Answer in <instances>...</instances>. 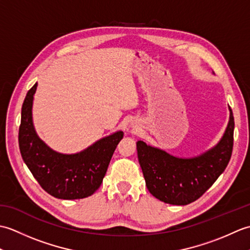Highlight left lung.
<instances>
[{"instance_id":"8db88e82","label":"left lung","mask_w":250,"mask_h":250,"mask_svg":"<svg viewBox=\"0 0 250 250\" xmlns=\"http://www.w3.org/2000/svg\"><path fill=\"white\" fill-rule=\"evenodd\" d=\"M234 117L230 120L219 144L203 155L180 159L166 151L136 143L137 156L149 192L167 204L187 205L208 190L229 163L233 149Z\"/></svg>"}]
</instances>
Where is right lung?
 Segmentation results:
<instances>
[{
	"label": "right lung",
	"mask_w": 250,
	"mask_h": 250,
	"mask_svg": "<svg viewBox=\"0 0 250 250\" xmlns=\"http://www.w3.org/2000/svg\"><path fill=\"white\" fill-rule=\"evenodd\" d=\"M37 83L25 95L19 126L20 153L26 167L46 192L58 199L75 200L92 195L99 189L121 131L94 143L75 155H61L37 137L32 124V102Z\"/></svg>",
	"instance_id": "1"
}]
</instances>
